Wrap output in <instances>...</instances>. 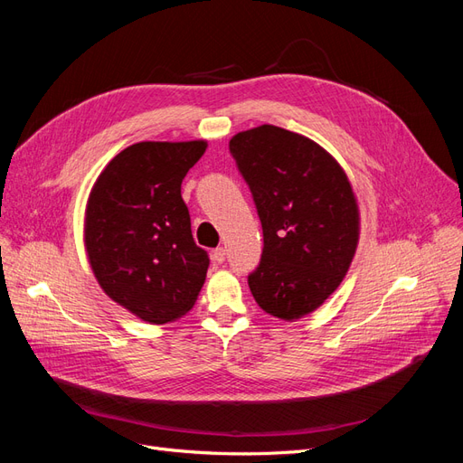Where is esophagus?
<instances>
[{"instance_id": "esophagus-1", "label": "esophagus", "mask_w": 463, "mask_h": 463, "mask_svg": "<svg viewBox=\"0 0 463 463\" xmlns=\"http://www.w3.org/2000/svg\"><path fill=\"white\" fill-rule=\"evenodd\" d=\"M213 260H214V262H218V264H222L223 260H226V249H223V247H218V249H214V253H213Z\"/></svg>"}]
</instances>
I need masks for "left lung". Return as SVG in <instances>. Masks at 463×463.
<instances>
[{
  "label": "left lung",
  "instance_id": "8db88e82",
  "mask_svg": "<svg viewBox=\"0 0 463 463\" xmlns=\"http://www.w3.org/2000/svg\"><path fill=\"white\" fill-rule=\"evenodd\" d=\"M253 193L264 249L249 288L264 313L298 320L338 289L359 243V204L328 150L276 125L232 137Z\"/></svg>",
  "mask_w": 463,
  "mask_h": 463
}]
</instances>
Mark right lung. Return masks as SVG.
<instances>
[{
  "instance_id": "obj_1",
  "label": "right lung",
  "mask_w": 463,
  "mask_h": 463,
  "mask_svg": "<svg viewBox=\"0 0 463 463\" xmlns=\"http://www.w3.org/2000/svg\"><path fill=\"white\" fill-rule=\"evenodd\" d=\"M206 141H143L104 167L85 210V249L106 296L148 325L187 315L206 279L208 255L191 233L181 181Z\"/></svg>"
}]
</instances>
